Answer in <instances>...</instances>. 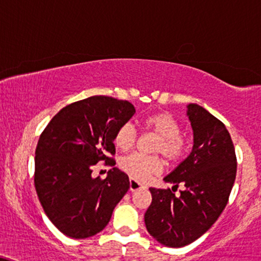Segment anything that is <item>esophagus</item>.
Wrapping results in <instances>:
<instances>
[{"instance_id": "obj_1", "label": "esophagus", "mask_w": 261, "mask_h": 261, "mask_svg": "<svg viewBox=\"0 0 261 261\" xmlns=\"http://www.w3.org/2000/svg\"><path fill=\"white\" fill-rule=\"evenodd\" d=\"M140 188H147V186L144 184H142V182L135 180V178H130V190L131 191H137L140 190Z\"/></svg>"}]
</instances>
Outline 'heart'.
<instances>
[{
  "label": "heart",
  "mask_w": 261,
  "mask_h": 261,
  "mask_svg": "<svg viewBox=\"0 0 261 261\" xmlns=\"http://www.w3.org/2000/svg\"><path fill=\"white\" fill-rule=\"evenodd\" d=\"M147 131L158 136L154 144V153H162L168 161L177 162L184 158L187 150V141L181 136L178 121L169 113H155L143 120ZM137 140V133L130 122L122 124L114 136V143L119 149H131ZM121 169L137 181H146L152 175L161 174L164 169V162L158 155H143L134 153L120 162Z\"/></svg>",
  "instance_id": "1"
}]
</instances>
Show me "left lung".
Listing matches in <instances>:
<instances>
[{"label":"left lung","instance_id":"left-lung-1","mask_svg":"<svg viewBox=\"0 0 261 261\" xmlns=\"http://www.w3.org/2000/svg\"><path fill=\"white\" fill-rule=\"evenodd\" d=\"M193 130V148L164 177L184 186L176 197L170 188L150 187L152 203L144 214L147 231L159 243L180 248L192 243L212 227L228 202L237 171V158L227 128L198 105L187 106Z\"/></svg>","mask_w":261,"mask_h":261}]
</instances>
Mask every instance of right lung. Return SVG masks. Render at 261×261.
Here are the masks:
<instances>
[{
    "instance_id": "right-lung-1",
    "label": "right lung",
    "mask_w": 261,
    "mask_h": 261,
    "mask_svg": "<svg viewBox=\"0 0 261 261\" xmlns=\"http://www.w3.org/2000/svg\"><path fill=\"white\" fill-rule=\"evenodd\" d=\"M127 100L92 96L62 108L41 134L35 150V188L52 224L65 236H95L130 188L125 172L113 168L105 180L92 177L98 162L115 165L114 136L133 118Z\"/></svg>"
}]
</instances>
